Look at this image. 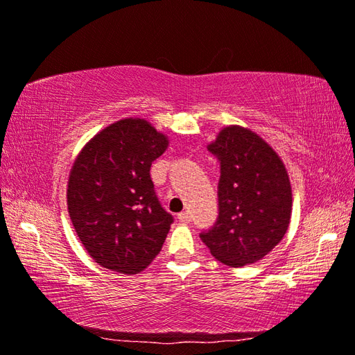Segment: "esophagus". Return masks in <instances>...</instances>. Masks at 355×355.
I'll return each instance as SVG.
<instances>
[{
	"label": "esophagus",
	"instance_id": "34e87169",
	"mask_svg": "<svg viewBox=\"0 0 355 355\" xmlns=\"http://www.w3.org/2000/svg\"><path fill=\"white\" fill-rule=\"evenodd\" d=\"M178 219L182 223H189L191 221V213L189 211H182L178 213Z\"/></svg>",
	"mask_w": 355,
	"mask_h": 355
}]
</instances>
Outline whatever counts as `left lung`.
<instances>
[{
    "label": "left lung",
    "mask_w": 355,
    "mask_h": 355,
    "mask_svg": "<svg viewBox=\"0 0 355 355\" xmlns=\"http://www.w3.org/2000/svg\"><path fill=\"white\" fill-rule=\"evenodd\" d=\"M208 151L219 162L218 218L200 239L229 267L257 262L289 227L292 193L283 161L250 129L224 128Z\"/></svg>",
    "instance_id": "1"
}]
</instances>
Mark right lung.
<instances>
[{
  "mask_svg": "<svg viewBox=\"0 0 355 355\" xmlns=\"http://www.w3.org/2000/svg\"><path fill=\"white\" fill-rule=\"evenodd\" d=\"M166 147V136L148 121L126 118L96 134L77 156L67 210L99 266L137 273L161 251L173 216L157 199L150 168Z\"/></svg>",
  "mask_w": 355,
  "mask_h": 355,
  "instance_id": "add662e5",
  "label": "right lung"
}]
</instances>
